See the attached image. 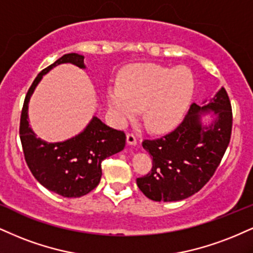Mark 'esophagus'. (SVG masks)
<instances>
[{"instance_id":"esophagus-1","label":"esophagus","mask_w":253,"mask_h":253,"mask_svg":"<svg viewBox=\"0 0 253 253\" xmlns=\"http://www.w3.org/2000/svg\"><path fill=\"white\" fill-rule=\"evenodd\" d=\"M126 141H127V145H129V146H135L136 145L135 136L133 134H130V133H128V134L126 135Z\"/></svg>"}]
</instances>
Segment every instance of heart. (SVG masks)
Listing matches in <instances>:
<instances>
[{"label":"heart","instance_id":"obj_1","mask_svg":"<svg viewBox=\"0 0 253 253\" xmlns=\"http://www.w3.org/2000/svg\"><path fill=\"white\" fill-rule=\"evenodd\" d=\"M194 78L185 67L141 63L126 69L120 84L106 90L112 117L124 126L141 109L142 121L152 133L174 128L187 111L194 94Z\"/></svg>","mask_w":253,"mask_h":253}]
</instances>
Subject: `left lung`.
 I'll use <instances>...</instances> for the list:
<instances>
[{"label":"left lung","instance_id":"obj_1","mask_svg":"<svg viewBox=\"0 0 253 253\" xmlns=\"http://www.w3.org/2000/svg\"><path fill=\"white\" fill-rule=\"evenodd\" d=\"M210 115L211 120H205ZM232 111L224 87L202 105L193 103L184 121L172 133L145 140L151 154L147 175L136 179L146 197L154 202H179L202 190L220 164L231 138Z\"/></svg>","mask_w":253,"mask_h":253}]
</instances>
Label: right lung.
Listing matches in <instances>:
<instances>
[{
  "label": "right lung",
  "mask_w": 253,
  "mask_h": 253,
  "mask_svg": "<svg viewBox=\"0 0 253 253\" xmlns=\"http://www.w3.org/2000/svg\"><path fill=\"white\" fill-rule=\"evenodd\" d=\"M84 59L77 53L65 54L39 73L24 99L20 121L21 144L30 172L42 186L66 198H79L94 190L102 175V160L123 151L126 144L124 132L107 126L95 115L79 134L57 142L38 138L29 126L30 97L42 78L62 63L86 69Z\"/></svg>",
  "instance_id": "add662e5"
}]
</instances>
